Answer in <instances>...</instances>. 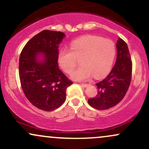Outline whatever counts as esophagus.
<instances>
[{
	"label": "esophagus",
	"mask_w": 149,
	"mask_h": 149,
	"mask_svg": "<svg viewBox=\"0 0 149 149\" xmlns=\"http://www.w3.org/2000/svg\"><path fill=\"white\" fill-rule=\"evenodd\" d=\"M80 85H81L82 87H83V88H86V87L88 85V84H85V83H80Z\"/></svg>",
	"instance_id": "1"
}]
</instances>
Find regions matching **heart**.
<instances>
[{
	"label": "heart",
	"instance_id": "1",
	"mask_svg": "<svg viewBox=\"0 0 149 149\" xmlns=\"http://www.w3.org/2000/svg\"><path fill=\"white\" fill-rule=\"evenodd\" d=\"M116 54L115 42L109 38L86 35L71 42V49H62L58 62L65 73L73 72L80 59L81 66L72 73L77 80H88L93 76L102 78L109 72Z\"/></svg>",
	"mask_w": 149,
	"mask_h": 149
}]
</instances>
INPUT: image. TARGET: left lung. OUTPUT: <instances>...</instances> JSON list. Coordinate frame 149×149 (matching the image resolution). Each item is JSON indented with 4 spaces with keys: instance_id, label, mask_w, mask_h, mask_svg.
Listing matches in <instances>:
<instances>
[{
    "instance_id": "left-lung-1",
    "label": "left lung",
    "mask_w": 149,
    "mask_h": 149,
    "mask_svg": "<svg viewBox=\"0 0 149 149\" xmlns=\"http://www.w3.org/2000/svg\"><path fill=\"white\" fill-rule=\"evenodd\" d=\"M117 59L111 71L102 81L96 83L97 95L88 100L92 107L106 110L117 105L127 93L131 83L132 63L127 45L118 38L116 43Z\"/></svg>"
}]
</instances>
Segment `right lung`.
Instances as JSON below:
<instances>
[{"mask_svg":"<svg viewBox=\"0 0 149 149\" xmlns=\"http://www.w3.org/2000/svg\"><path fill=\"white\" fill-rule=\"evenodd\" d=\"M65 36L61 31L43 30L27 42L19 62L20 83L26 97L34 107L52 111L64 104L66 91L73 83L58 66V47ZM38 53L44 54L40 62Z\"/></svg>","mask_w":149,"mask_h":149,"instance_id":"right-lung-1","label":"right lung"}]
</instances>
